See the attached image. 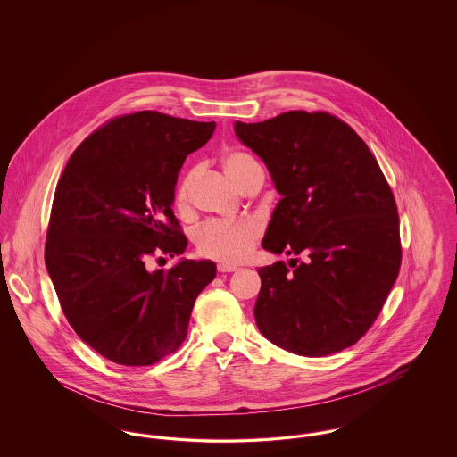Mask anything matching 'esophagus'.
<instances>
[{
    "label": "esophagus",
    "mask_w": 457,
    "mask_h": 457,
    "mask_svg": "<svg viewBox=\"0 0 457 457\" xmlns=\"http://www.w3.org/2000/svg\"><path fill=\"white\" fill-rule=\"evenodd\" d=\"M235 270H238V267H235V265H228V263H219L218 265V272H235Z\"/></svg>",
    "instance_id": "1"
}]
</instances>
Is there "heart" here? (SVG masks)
<instances>
[{
    "mask_svg": "<svg viewBox=\"0 0 457 457\" xmlns=\"http://www.w3.org/2000/svg\"><path fill=\"white\" fill-rule=\"evenodd\" d=\"M222 168L239 190L245 188L253 174L262 171L261 164L252 155L239 151L226 154L222 159ZM195 176V171L185 174L176 188L174 205L179 212H188L192 209ZM259 238L261 226L252 219L209 220L196 229L194 243L196 252L205 259L222 263H238L252 253Z\"/></svg>",
    "mask_w": 457,
    "mask_h": 457,
    "instance_id": "obj_1",
    "label": "heart"
}]
</instances>
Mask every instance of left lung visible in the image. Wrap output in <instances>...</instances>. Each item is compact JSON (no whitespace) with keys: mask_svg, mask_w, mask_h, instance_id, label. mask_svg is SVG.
Returning <instances> with one entry per match:
<instances>
[{"mask_svg":"<svg viewBox=\"0 0 457 457\" xmlns=\"http://www.w3.org/2000/svg\"><path fill=\"white\" fill-rule=\"evenodd\" d=\"M283 195L262 246L293 255L259 269L255 320L274 345L302 356L353 346L386 303L401 267L391 187L361 137L326 111L237 121Z\"/></svg>","mask_w":457,"mask_h":457,"instance_id":"obj_1","label":"left lung"}]
</instances>
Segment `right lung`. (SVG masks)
<instances>
[{
	"label": "right lung",
	"mask_w": 457,
	"mask_h": 457,
	"mask_svg": "<svg viewBox=\"0 0 457 457\" xmlns=\"http://www.w3.org/2000/svg\"><path fill=\"white\" fill-rule=\"evenodd\" d=\"M216 123L138 111L109 120L71 154L51 207L44 261L66 320L101 356L147 367L187 337L211 261L149 270L188 245L174 216V187Z\"/></svg>",
	"instance_id": "obj_1"
}]
</instances>
